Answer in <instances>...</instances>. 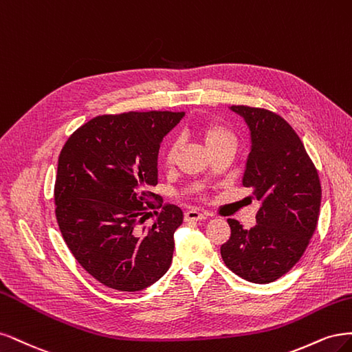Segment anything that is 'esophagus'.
<instances>
[{
  "label": "esophagus",
  "mask_w": 352,
  "mask_h": 352,
  "mask_svg": "<svg viewBox=\"0 0 352 352\" xmlns=\"http://www.w3.org/2000/svg\"><path fill=\"white\" fill-rule=\"evenodd\" d=\"M208 214L205 212H200V210H188L186 212V221L187 222H196V221H201V219H206Z\"/></svg>",
  "instance_id": "1"
}]
</instances>
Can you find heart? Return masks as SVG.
I'll return each instance as SVG.
<instances>
[{
	"label": "heart",
	"mask_w": 352,
	"mask_h": 352,
	"mask_svg": "<svg viewBox=\"0 0 352 352\" xmlns=\"http://www.w3.org/2000/svg\"><path fill=\"white\" fill-rule=\"evenodd\" d=\"M200 134H201V140H203V143H205L206 149L209 152L217 149V147H219V146H223V144H228V143L235 144V138H234L232 131L228 127L221 126V124H217V122L208 124V126H205L200 130ZM177 151H178V143L175 140H173L168 144L166 151H165V162L168 165L174 164Z\"/></svg>",
	"instance_id": "b5f03b06"
}]
</instances>
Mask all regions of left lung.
I'll use <instances>...</instances> for the list:
<instances>
[{"label":"left lung","instance_id":"left-lung-1","mask_svg":"<svg viewBox=\"0 0 352 352\" xmlns=\"http://www.w3.org/2000/svg\"><path fill=\"white\" fill-rule=\"evenodd\" d=\"M250 131L243 186L258 200L250 230L228 219L231 236L221 247L223 263L253 282H274L301 258L316 230L322 188L319 174L289 124L274 112L230 107Z\"/></svg>","mask_w":352,"mask_h":352}]
</instances>
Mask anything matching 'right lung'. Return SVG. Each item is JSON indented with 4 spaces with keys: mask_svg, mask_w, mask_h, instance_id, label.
Masks as SVG:
<instances>
[{
    "mask_svg": "<svg viewBox=\"0 0 352 352\" xmlns=\"http://www.w3.org/2000/svg\"><path fill=\"white\" fill-rule=\"evenodd\" d=\"M186 112H129L87 121L65 142L55 178V214L80 266L102 285L135 292L171 266L174 232L184 221L168 205L149 228V190L157 184V155Z\"/></svg>",
    "mask_w": 352,
    "mask_h": 352,
    "instance_id": "1",
    "label": "right lung"
}]
</instances>
